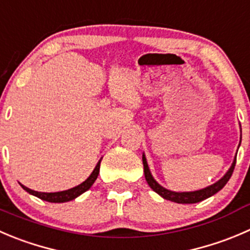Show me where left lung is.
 <instances>
[{"mask_svg": "<svg viewBox=\"0 0 250 250\" xmlns=\"http://www.w3.org/2000/svg\"><path fill=\"white\" fill-rule=\"evenodd\" d=\"M143 165H144V174H145V179H146L147 184L150 186L154 192H156L157 194L161 195L164 199L166 200H171V202L178 203V204H194V203H199L202 200L208 199L211 195L216 194L219 190H221L225 186H226L227 182L229 181L231 178L232 173H233L234 166H236V157H234L233 162H232L231 167H229V171L226 172L224 177L221 179L216 182V183L211 184V186L207 187V188H203L200 190H195V192H172V190L166 189L162 186H160L156 181L152 177L151 172H150L149 166H147L146 162V157L145 155L143 154Z\"/></svg>", "mask_w": 250, "mask_h": 250, "instance_id": "8db88e82", "label": "left lung"}]
</instances>
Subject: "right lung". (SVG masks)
Wrapping results in <instances>:
<instances>
[{
    "label": "right lung",
    "mask_w": 250,
    "mask_h": 250,
    "mask_svg": "<svg viewBox=\"0 0 250 250\" xmlns=\"http://www.w3.org/2000/svg\"><path fill=\"white\" fill-rule=\"evenodd\" d=\"M100 162H101V160L98 162V165L95 166L94 171L91 172L90 176H89L88 178L83 182V183H81L79 186L74 187V188H71V189H68V190H63V192H56V193L35 192V190H33V189H29L28 187L23 186V184H21V186L24 190H26V192L29 193V194L35 195V197L40 198L41 200H45V202H48V203L71 202V200L76 199L77 197H79L81 194H83L84 192H86V190H88L89 188L93 186L94 182H95L96 178H98L99 172H100Z\"/></svg>",
    "instance_id": "right-lung-1"
}]
</instances>
